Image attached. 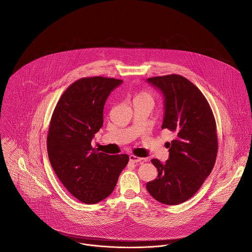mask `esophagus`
I'll return each instance as SVG.
<instances>
[{"mask_svg": "<svg viewBox=\"0 0 252 252\" xmlns=\"http://www.w3.org/2000/svg\"><path fill=\"white\" fill-rule=\"evenodd\" d=\"M129 160L132 162V163H138V162H141L144 160V158H141V157H138V156H135V155H130L129 156Z\"/></svg>", "mask_w": 252, "mask_h": 252, "instance_id": "1", "label": "esophagus"}]
</instances>
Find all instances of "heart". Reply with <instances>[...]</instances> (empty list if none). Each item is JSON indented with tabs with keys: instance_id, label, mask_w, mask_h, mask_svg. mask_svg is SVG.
Masks as SVG:
<instances>
[{
	"instance_id": "b5f03b06",
	"label": "heart",
	"mask_w": 252,
	"mask_h": 252,
	"mask_svg": "<svg viewBox=\"0 0 252 252\" xmlns=\"http://www.w3.org/2000/svg\"><path fill=\"white\" fill-rule=\"evenodd\" d=\"M142 100H149V101H152V98H151V96H150L148 93L141 92V93H139V94L136 96L135 102H136V101H142Z\"/></svg>"
}]
</instances>
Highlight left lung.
<instances>
[{"instance_id":"1","label":"left lung","mask_w":252,"mask_h":252,"mask_svg":"<svg viewBox=\"0 0 252 252\" xmlns=\"http://www.w3.org/2000/svg\"><path fill=\"white\" fill-rule=\"evenodd\" d=\"M148 83L164 97L162 129L176 138L169 144V159H152L157 179L146 183L148 193L165 205L190 199L212 173L217 155L216 119L203 93L180 74L149 77Z\"/></svg>"}]
</instances>
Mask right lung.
<instances>
[{
    "label": "right lung",
    "mask_w": 252,
    "mask_h": 252,
    "mask_svg": "<svg viewBox=\"0 0 252 252\" xmlns=\"http://www.w3.org/2000/svg\"><path fill=\"white\" fill-rule=\"evenodd\" d=\"M121 79L92 76L71 84L53 111L47 153L58 179L85 204H96L113 191L129 161L127 154L108 155L91 146L104 123V106Z\"/></svg>",
    "instance_id": "obj_1"
}]
</instances>
